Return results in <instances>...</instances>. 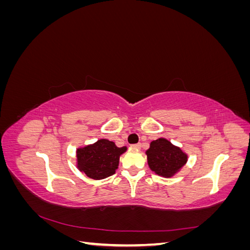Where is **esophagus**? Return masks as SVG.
Returning <instances> with one entry per match:
<instances>
[{
    "label": "esophagus",
    "mask_w": 250,
    "mask_h": 250,
    "mask_svg": "<svg viewBox=\"0 0 250 250\" xmlns=\"http://www.w3.org/2000/svg\"><path fill=\"white\" fill-rule=\"evenodd\" d=\"M132 148H134V149H141V147H142V145H141V144H135V145H132L131 146Z\"/></svg>",
    "instance_id": "esophagus-1"
}]
</instances>
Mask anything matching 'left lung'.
<instances>
[{
	"label": "left lung",
	"mask_w": 250,
	"mask_h": 250,
	"mask_svg": "<svg viewBox=\"0 0 250 250\" xmlns=\"http://www.w3.org/2000/svg\"><path fill=\"white\" fill-rule=\"evenodd\" d=\"M146 154L151 171L166 178L175 175L188 162V154L164 138L151 142Z\"/></svg>",
	"instance_id": "1"
}]
</instances>
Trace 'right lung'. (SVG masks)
Returning <instances> with one entry per match:
<instances>
[{"label":"right lung","mask_w":250,"mask_h":250,"mask_svg":"<svg viewBox=\"0 0 250 250\" xmlns=\"http://www.w3.org/2000/svg\"><path fill=\"white\" fill-rule=\"evenodd\" d=\"M126 150L127 147L119 148L115 143L106 139L98 140L94 144L77 149V168L89 178L104 179L116 173L120 156Z\"/></svg>","instance_id":"right-lung-1"}]
</instances>
